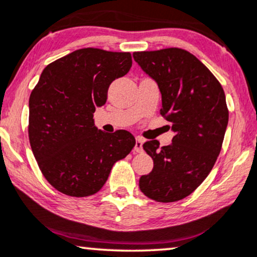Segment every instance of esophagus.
Instances as JSON below:
<instances>
[{
  "mask_svg": "<svg viewBox=\"0 0 257 257\" xmlns=\"http://www.w3.org/2000/svg\"><path fill=\"white\" fill-rule=\"evenodd\" d=\"M142 144H144V140H142V138L138 137L137 139H135V147H134L135 152H138V153L142 152Z\"/></svg>",
  "mask_w": 257,
  "mask_h": 257,
  "instance_id": "1",
  "label": "esophagus"
}]
</instances>
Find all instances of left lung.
Instances as JSON below:
<instances>
[{"label": "left lung", "instance_id": "8db88e82", "mask_svg": "<svg viewBox=\"0 0 257 257\" xmlns=\"http://www.w3.org/2000/svg\"><path fill=\"white\" fill-rule=\"evenodd\" d=\"M134 60L158 83L160 115L171 123L172 144H144L153 169L141 176L140 190L158 202H176L205 181L221 151L228 110L220 82L189 51L168 48L139 51Z\"/></svg>", "mask_w": 257, "mask_h": 257}]
</instances>
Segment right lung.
<instances>
[{"mask_svg": "<svg viewBox=\"0 0 257 257\" xmlns=\"http://www.w3.org/2000/svg\"><path fill=\"white\" fill-rule=\"evenodd\" d=\"M131 52L95 48L73 51L48 64L30 95L29 139L42 174L68 196L93 195L113 164L135 146L126 131L107 134L94 125L95 107L132 67Z\"/></svg>", "mask_w": 257, "mask_h": 257, "instance_id": "right-lung-1", "label": "right lung"}]
</instances>
